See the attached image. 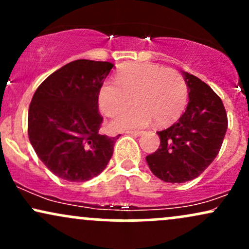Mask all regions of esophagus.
<instances>
[{"instance_id":"obj_1","label":"esophagus","mask_w":249,"mask_h":249,"mask_svg":"<svg viewBox=\"0 0 249 249\" xmlns=\"http://www.w3.org/2000/svg\"><path fill=\"white\" fill-rule=\"evenodd\" d=\"M126 133H128V134H132V136H136V137H138V136H141V134H142L144 133V131H127Z\"/></svg>"}]
</instances>
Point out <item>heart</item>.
Listing matches in <instances>:
<instances>
[{
  "mask_svg": "<svg viewBox=\"0 0 249 249\" xmlns=\"http://www.w3.org/2000/svg\"><path fill=\"white\" fill-rule=\"evenodd\" d=\"M188 90L182 76L171 68L151 63H131L119 69L116 84L107 82L98 92V105L105 116L112 117L133 103L137 105L116 117L113 131L131 130L150 124H171L184 112Z\"/></svg>",
  "mask_w": 249,
  "mask_h": 249,
  "instance_id": "obj_1",
  "label": "heart"
}]
</instances>
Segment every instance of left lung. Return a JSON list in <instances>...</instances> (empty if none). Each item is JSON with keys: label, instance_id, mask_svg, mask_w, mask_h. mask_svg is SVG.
<instances>
[{"label": "left lung", "instance_id": "left-lung-1", "mask_svg": "<svg viewBox=\"0 0 249 249\" xmlns=\"http://www.w3.org/2000/svg\"><path fill=\"white\" fill-rule=\"evenodd\" d=\"M188 88L186 111L178 122L158 131L160 146L146 157L157 178L172 184L190 181L218 156L227 131V113L220 97L198 77L182 72Z\"/></svg>", "mask_w": 249, "mask_h": 249}]
</instances>
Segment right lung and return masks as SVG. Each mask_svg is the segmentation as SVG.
Returning a JSON list of instances; mask_svg holds the SVG:
<instances>
[{
    "instance_id": "right-lung-1",
    "label": "right lung",
    "mask_w": 249,
    "mask_h": 249,
    "mask_svg": "<svg viewBox=\"0 0 249 249\" xmlns=\"http://www.w3.org/2000/svg\"><path fill=\"white\" fill-rule=\"evenodd\" d=\"M113 64L77 59L45 78L31 99L28 134L41 161L72 182L95 178L107 167L117 137L98 133V92ZM121 136V134H119Z\"/></svg>"
}]
</instances>
